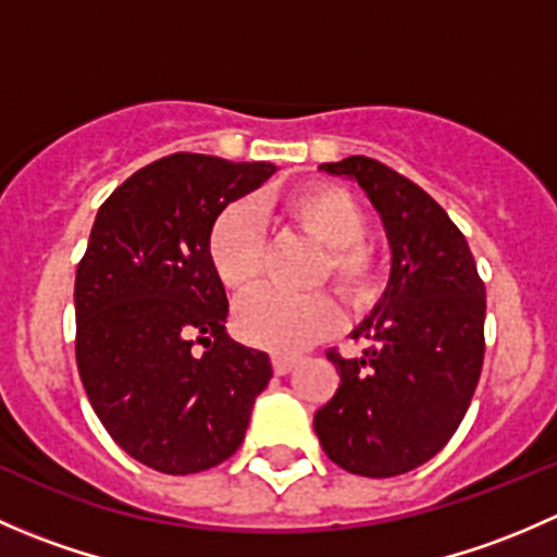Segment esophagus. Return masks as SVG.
I'll return each instance as SVG.
<instances>
[{
	"instance_id": "1",
	"label": "esophagus",
	"mask_w": 557,
	"mask_h": 557,
	"mask_svg": "<svg viewBox=\"0 0 557 557\" xmlns=\"http://www.w3.org/2000/svg\"><path fill=\"white\" fill-rule=\"evenodd\" d=\"M294 367H296V356H283V352H274L272 356L274 374H288Z\"/></svg>"
}]
</instances>
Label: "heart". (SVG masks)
I'll list each match as a JSON object with an SVG mask.
<instances>
[{"label":"heart","mask_w":557,"mask_h":557,"mask_svg":"<svg viewBox=\"0 0 557 557\" xmlns=\"http://www.w3.org/2000/svg\"><path fill=\"white\" fill-rule=\"evenodd\" d=\"M261 215L305 234L318 247L310 285H329L347 307H367L383 283V252L367 237V210L347 188L307 183L263 201ZM207 261L232 294H250L263 277V232L256 210L228 205L207 232ZM237 334L272 352H299L339 325V307L325 290H261L237 307Z\"/></svg>","instance_id":"b5f03b06"}]
</instances>
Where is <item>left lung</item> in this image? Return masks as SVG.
<instances>
[{
  "label": "left lung",
  "mask_w": 557,
  "mask_h": 557,
  "mask_svg": "<svg viewBox=\"0 0 557 557\" xmlns=\"http://www.w3.org/2000/svg\"><path fill=\"white\" fill-rule=\"evenodd\" d=\"M320 170L367 190L393 267L383 301L352 334L363 356L325 352L339 387L314 412V434L336 466L383 480L418 469L458 431L485 358V283L460 228L418 183L367 156Z\"/></svg>",
  "instance_id": "1"
}]
</instances>
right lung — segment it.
I'll return each mask as SVG.
<instances>
[{
	"label": "right lung",
	"instance_id": "right-lung-1",
	"mask_svg": "<svg viewBox=\"0 0 557 557\" xmlns=\"http://www.w3.org/2000/svg\"><path fill=\"white\" fill-rule=\"evenodd\" d=\"M272 172L267 161L164 156L107 196L77 263L75 358L88 401L115 445L161 474L232 458L272 380L267 352L223 334L228 299L207 261L218 212Z\"/></svg>",
	"mask_w": 557,
	"mask_h": 557
}]
</instances>
